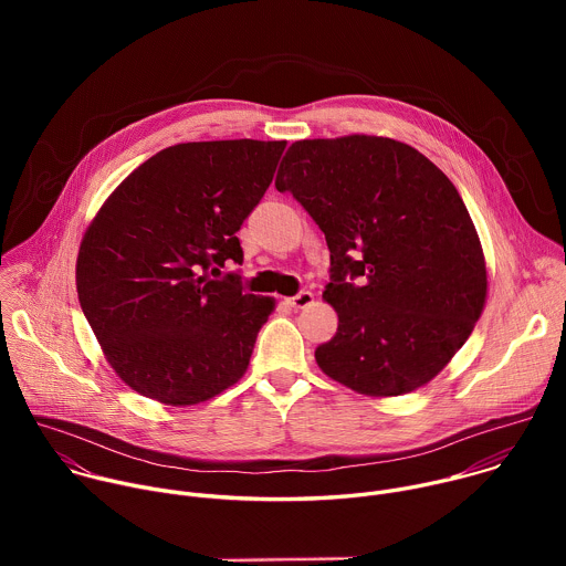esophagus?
Masks as SVG:
<instances>
[{"label":"esophagus","instance_id":"esophagus-1","mask_svg":"<svg viewBox=\"0 0 566 566\" xmlns=\"http://www.w3.org/2000/svg\"><path fill=\"white\" fill-rule=\"evenodd\" d=\"M311 302H313V293H311V291H302V293H297V295H293V297L286 300V304L293 306V308H304V306H308Z\"/></svg>","mask_w":566,"mask_h":566}]
</instances>
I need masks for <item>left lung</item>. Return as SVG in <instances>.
Segmentation results:
<instances>
[{"instance_id": "obj_1", "label": "left lung", "mask_w": 566, "mask_h": 566, "mask_svg": "<svg viewBox=\"0 0 566 566\" xmlns=\"http://www.w3.org/2000/svg\"><path fill=\"white\" fill-rule=\"evenodd\" d=\"M275 188L325 232L338 313L317 367L367 396L430 382L486 306V258L452 181L419 149L385 136L295 140ZM357 282L354 283L353 280Z\"/></svg>"}]
</instances>
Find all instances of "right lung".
<instances>
[{"mask_svg": "<svg viewBox=\"0 0 566 566\" xmlns=\"http://www.w3.org/2000/svg\"><path fill=\"white\" fill-rule=\"evenodd\" d=\"M286 140H201L160 149L101 206L80 241L77 300L140 396L186 408L247 374L273 297L217 280L244 251L237 230L273 181Z\"/></svg>", "mask_w": 566, "mask_h": 566, "instance_id": "obj_1", "label": "right lung"}]
</instances>
